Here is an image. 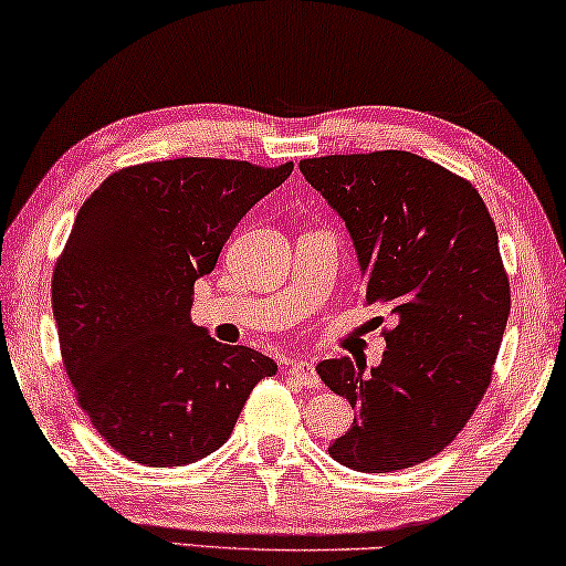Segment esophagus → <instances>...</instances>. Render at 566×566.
I'll return each mask as SVG.
<instances>
[{
  "mask_svg": "<svg viewBox=\"0 0 566 566\" xmlns=\"http://www.w3.org/2000/svg\"><path fill=\"white\" fill-rule=\"evenodd\" d=\"M289 374L296 376L298 381L306 386V389H319V386H322L319 374H316V368H314L312 360H293V363H289Z\"/></svg>",
  "mask_w": 566,
  "mask_h": 566,
  "instance_id": "esophagus-1",
  "label": "esophagus"
}]
</instances>
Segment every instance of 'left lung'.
<instances>
[{"label":"left lung","instance_id":"8db88e82","mask_svg":"<svg viewBox=\"0 0 566 566\" xmlns=\"http://www.w3.org/2000/svg\"><path fill=\"white\" fill-rule=\"evenodd\" d=\"M298 169L345 221L366 304L397 319L376 368L347 355L316 366L358 409L329 455L368 474L417 467L459 436L490 386L510 314L497 229L471 182L417 154H335Z\"/></svg>","mask_w":566,"mask_h":566}]
</instances>
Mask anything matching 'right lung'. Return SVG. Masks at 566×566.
I'll use <instances>...</instances> for the list:
<instances>
[{"mask_svg": "<svg viewBox=\"0 0 566 566\" xmlns=\"http://www.w3.org/2000/svg\"><path fill=\"white\" fill-rule=\"evenodd\" d=\"M293 161L167 159L107 177L76 213L53 270V319L76 401L115 451L196 463L227 443L268 355L190 322L192 285Z\"/></svg>", "mask_w": 566, "mask_h": 566, "instance_id": "1", "label": "right lung"}]
</instances>
